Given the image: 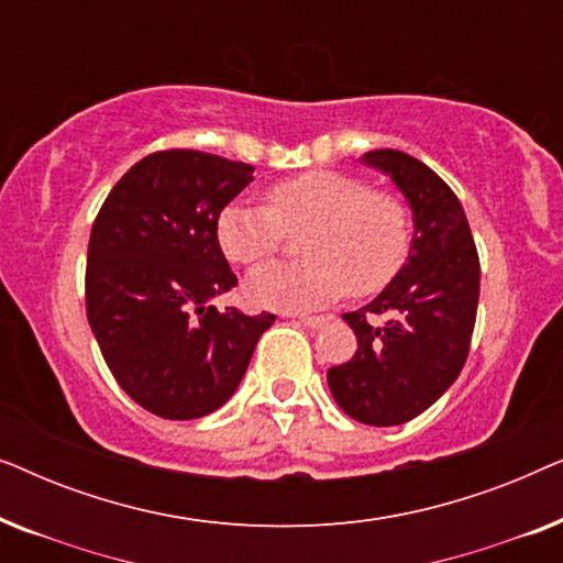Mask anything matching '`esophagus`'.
I'll return each instance as SVG.
<instances>
[{
    "mask_svg": "<svg viewBox=\"0 0 563 563\" xmlns=\"http://www.w3.org/2000/svg\"><path fill=\"white\" fill-rule=\"evenodd\" d=\"M297 320L302 322L305 328H322L330 318H328V314H299Z\"/></svg>",
    "mask_w": 563,
    "mask_h": 563,
    "instance_id": "1",
    "label": "esophagus"
}]
</instances>
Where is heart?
Segmentation results:
<instances>
[{
	"instance_id": "b5f03b06",
	"label": "heart",
	"mask_w": 563,
	"mask_h": 563,
	"mask_svg": "<svg viewBox=\"0 0 563 563\" xmlns=\"http://www.w3.org/2000/svg\"><path fill=\"white\" fill-rule=\"evenodd\" d=\"M297 264L261 266L245 279V297L268 310H312L379 291L410 251V218L397 197L372 191L341 172H307L266 189V207L238 199L218 214V243L238 266H256L279 251L284 233H299Z\"/></svg>"
}]
</instances>
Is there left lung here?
<instances>
[{"instance_id":"left-lung-1","label":"left lung","mask_w":563,"mask_h":563,"mask_svg":"<svg viewBox=\"0 0 563 563\" xmlns=\"http://www.w3.org/2000/svg\"><path fill=\"white\" fill-rule=\"evenodd\" d=\"M405 197L412 212L407 258L387 287L343 320L358 351L328 372L345 415L387 428L418 418L459 379L479 305V256L464 207L422 161L379 148L361 156ZM389 313L390 320L371 318Z\"/></svg>"}]
</instances>
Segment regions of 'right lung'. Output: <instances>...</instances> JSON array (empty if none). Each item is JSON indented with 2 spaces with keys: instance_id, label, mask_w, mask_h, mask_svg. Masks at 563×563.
Here are the masks:
<instances>
[{
  "instance_id": "1",
  "label": "right lung",
  "mask_w": 563,
  "mask_h": 563,
  "mask_svg": "<svg viewBox=\"0 0 563 563\" xmlns=\"http://www.w3.org/2000/svg\"><path fill=\"white\" fill-rule=\"evenodd\" d=\"M251 181L241 161L151 153L114 184L91 228V333L120 387L158 418L195 420L225 405L274 322L212 305L238 284L218 214Z\"/></svg>"
}]
</instances>
